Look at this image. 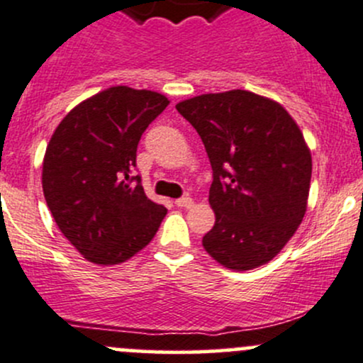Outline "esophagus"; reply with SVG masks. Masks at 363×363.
<instances>
[{
	"label": "esophagus",
	"instance_id": "obj_1",
	"mask_svg": "<svg viewBox=\"0 0 363 363\" xmlns=\"http://www.w3.org/2000/svg\"><path fill=\"white\" fill-rule=\"evenodd\" d=\"M175 205L181 208H189L193 205V198L182 196V198H179V200H175Z\"/></svg>",
	"mask_w": 363,
	"mask_h": 363
}]
</instances>
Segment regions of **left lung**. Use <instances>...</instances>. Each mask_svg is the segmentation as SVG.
Masks as SVG:
<instances>
[{"label": "left lung", "instance_id": "1", "mask_svg": "<svg viewBox=\"0 0 363 363\" xmlns=\"http://www.w3.org/2000/svg\"><path fill=\"white\" fill-rule=\"evenodd\" d=\"M175 108L201 137L212 165L216 224L203 249L233 272L266 264L306 212L311 152L303 132L278 102L247 90L203 94Z\"/></svg>", "mask_w": 363, "mask_h": 363}]
</instances>
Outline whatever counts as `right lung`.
I'll return each mask as SVG.
<instances>
[{
	"label": "right lung",
	"instance_id": "obj_1",
	"mask_svg": "<svg viewBox=\"0 0 363 363\" xmlns=\"http://www.w3.org/2000/svg\"><path fill=\"white\" fill-rule=\"evenodd\" d=\"M169 99L111 86L66 114L43 160V194L57 226L95 264H120L143 250L167 208L133 175L137 144Z\"/></svg>",
	"mask_w": 363,
	"mask_h": 363
}]
</instances>
